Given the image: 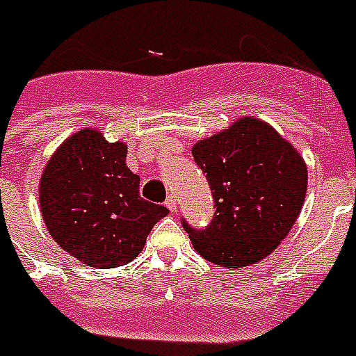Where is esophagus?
Instances as JSON below:
<instances>
[{
  "label": "esophagus",
  "instance_id": "obj_1",
  "mask_svg": "<svg viewBox=\"0 0 356 356\" xmlns=\"http://www.w3.org/2000/svg\"><path fill=\"white\" fill-rule=\"evenodd\" d=\"M166 207L170 208V212L172 213H175L177 212V197H175V195H168V199H166Z\"/></svg>",
  "mask_w": 356,
  "mask_h": 356
}]
</instances>
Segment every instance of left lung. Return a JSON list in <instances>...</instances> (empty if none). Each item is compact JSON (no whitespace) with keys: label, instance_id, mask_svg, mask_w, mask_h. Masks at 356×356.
I'll return each mask as SVG.
<instances>
[{"label":"left lung","instance_id":"8db88e82","mask_svg":"<svg viewBox=\"0 0 356 356\" xmlns=\"http://www.w3.org/2000/svg\"><path fill=\"white\" fill-rule=\"evenodd\" d=\"M192 155L212 188V223L193 230L195 252L213 265L243 268L280 247L302 212L307 164L261 118L241 117L193 144Z\"/></svg>","mask_w":356,"mask_h":356}]
</instances>
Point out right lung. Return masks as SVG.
<instances>
[{"label": "right lung", "instance_id": "right-lung-1", "mask_svg": "<svg viewBox=\"0 0 356 356\" xmlns=\"http://www.w3.org/2000/svg\"><path fill=\"white\" fill-rule=\"evenodd\" d=\"M128 146L83 128L67 137L40 177L43 223L60 247L88 267H122L137 258L163 204L138 193L140 177L126 166Z\"/></svg>", "mask_w": 356, "mask_h": 356}]
</instances>
